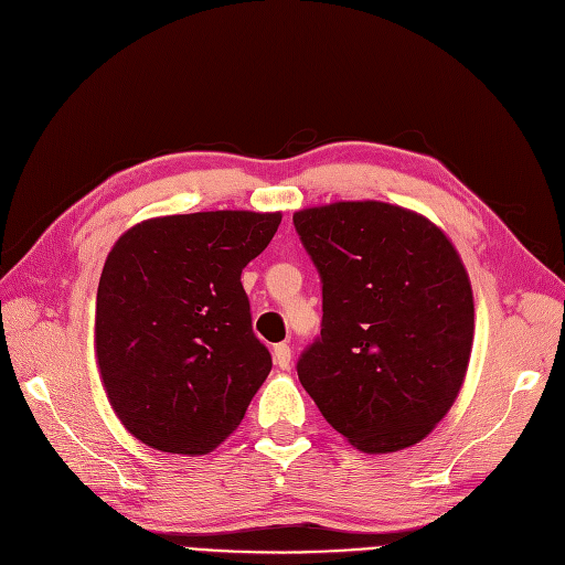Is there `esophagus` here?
Listing matches in <instances>:
<instances>
[{
	"instance_id": "obj_1",
	"label": "esophagus",
	"mask_w": 565,
	"mask_h": 565,
	"mask_svg": "<svg viewBox=\"0 0 565 565\" xmlns=\"http://www.w3.org/2000/svg\"><path fill=\"white\" fill-rule=\"evenodd\" d=\"M275 363L281 367V370H288L290 367V347L288 344H277L275 347Z\"/></svg>"
}]
</instances>
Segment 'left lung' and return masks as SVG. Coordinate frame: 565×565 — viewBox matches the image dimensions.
<instances>
[{
    "instance_id": "left-lung-1",
    "label": "left lung",
    "mask_w": 565,
    "mask_h": 565,
    "mask_svg": "<svg viewBox=\"0 0 565 565\" xmlns=\"http://www.w3.org/2000/svg\"><path fill=\"white\" fill-rule=\"evenodd\" d=\"M323 284L321 338L298 377L326 422L365 454L407 449L463 386L475 302L451 239L405 206L363 200L294 214Z\"/></svg>"
}]
</instances>
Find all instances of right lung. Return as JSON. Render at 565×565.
<instances>
[{"label":"right lung","instance_id":"obj_1","mask_svg":"<svg viewBox=\"0 0 565 565\" xmlns=\"http://www.w3.org/2000/svg\"><path fill=\"white\" fill-rule=\"evenodd\" d=\"M279 223L281 212L230 209L158 216L109 250L95 356L116 416L143 445L202 456L242 424L271 359L239 277Z\"/></svg>","mask_w":565,"mask_h":565}]
</instances>
